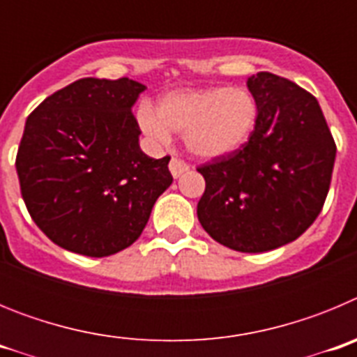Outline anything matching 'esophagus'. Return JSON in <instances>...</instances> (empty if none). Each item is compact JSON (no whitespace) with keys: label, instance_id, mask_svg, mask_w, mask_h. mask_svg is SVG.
Segmentation results:
<instances>
[{"label":"esophagus","instance_id":"obj_1","mask_svg":"<svg viewBox=\"0 0 357 357\" xmlns=\"http://www.w3.org/2000/svg\"><path fill=\"white\" fill-rule=\"evenodd\" d=\"M169 172H172V175L175 176V178H178V176L184 175L185 172H189V164H185L182 159L173 157V159L169 160Z\"/></svg>","mask_w":357,"mask_h":357}]
</instances>
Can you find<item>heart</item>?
Listing matches in <instances>:
<instances>
[{"mask_svg": "<svg viewBox=\"0 0 357 357\" xmlns=\"http://www.w3.org/2000/svg\"><path fill=\"white\" fill-rule=\"evenodd\" d=\"M135 119L153 143H168L172 132H182L191 155L214 160L248 143L257 127L259 105L245 87L182 89L162 94L155 109L141 103Z\"/></svg>", "mask_w": 357, "mask_h": 357, "instance_id": "obj_1", "label": "heart"}]
</instances>
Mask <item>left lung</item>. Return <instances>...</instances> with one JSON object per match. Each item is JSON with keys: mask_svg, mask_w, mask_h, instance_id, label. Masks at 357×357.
Here are the masks:
<instances>
[{"mask_svg": "<svg viewBox=\"0 0 357 357\" xmlns=\"http://www.w3.org/2000/svg\"><path fill=\"white\" fill-rule=\"evenodd\" d=\"M259 105L248 143L204 164L202 227L214 241L247 254L295 241L320 214L333 175L336 144L317 98L273 73L252 75Z\"/></svg>", "mask_w": 357, "mask_h": 357, "instance_id": "8db88e82", "label": "left lung"}]
</instances>
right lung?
I'll use <instances>...</instances> for the list:
<instances>
[{"instance_id":"1","label":"right lung","mask_w":357,"mask_h":357,"mask_svg":"<svg viewBox=\"0 0 357 357\" xmlns=\"http://www.w3.org/2000/svg\"><path fill=\"white\" fill-rule=\"evenodd\" d=\"M144 89L130 78H80L28 116L15 159L21 195L59 247L89 257L130 247L172 185L169 157L139 148L132 107Z\"/></svg>"}]
</instances>
